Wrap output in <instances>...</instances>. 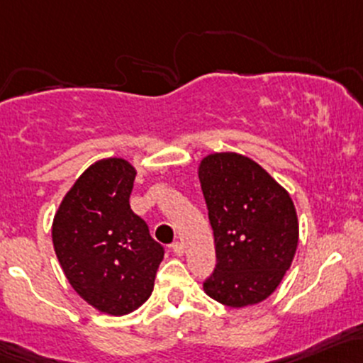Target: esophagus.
Here are the masks:
<instances>
[{
    "instance_id": "1",
    "label": "esophagus",
    "mask_w": 363,
    "mask_h": 363,
    "mask_svg": "<svg viewBox=\"0 0 363 363\" xmlns=\"http://www.w3.org/2000/svg\"><path fill=\"white\" fill-rule=\"evenodd\" d=\"M172 252H174L175 255H179V257H181V255L184 253V245H182L181 241L172 242Z\"/></svg>"
}]
</instances>
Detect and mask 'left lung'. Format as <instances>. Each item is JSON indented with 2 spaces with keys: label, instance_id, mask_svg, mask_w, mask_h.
Returning a JSON list of instances; mask_svg holds the SVG:
<instances>
[{
  "label": "left lung",
  "instance_id": "obj_1",
  "mask_svg": "<svg viewBox=\"0 0 363 363\" xmlns=\"http://www.w3.org/2000/svg\"><path fill=\"white\" fill-rule=\"evenodd\" d=\"M217 265L203 289L242 308L267 300L293 264L300 225L289 193L245 155L210 153L198 165Z\"/></svg>",
  "mask_w": 363,
  "mask_h": 363
}]
</instances>
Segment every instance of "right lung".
Segmentation results:
<instances>
[{"mask_svg": "<svg viewBox=\"0 0 363 363\" xmlns=\"http://www.w3.org/2000/svg\"><path fill=\"white\" fill-rule=\"evenodd\" d=\"M136 169L103 158L79 175L51 225L57 258L74 291L93 308L121 317L153 293L163 248L130 210Z\"/></svg>", "mask_w": 363, "mask_h": 363, "instance_id": "add662e5", "label": "right lung"}]
</instances>
